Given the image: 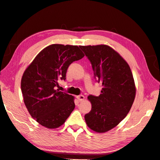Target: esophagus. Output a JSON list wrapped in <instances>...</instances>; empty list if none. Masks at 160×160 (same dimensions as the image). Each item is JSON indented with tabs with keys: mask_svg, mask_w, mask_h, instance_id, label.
I'll return each instance as SVG.
<instances>
[{
	"mask_svg": "<svg viewBox=\"0 0 160 160\" xmlns=\"http://www.w3.org/2000/svg\"><path fill=\"white\" fill-rule=\"evenodd\" d=\"M77 99L79 102H82V101H83L84 99H85V96L82 95V94H80V95L77 96Z\"/></svg>",
	"mask_w": 160,
	"mask_h": 160,
	"instance_id": "obj_1",
	"label": "esophagus"
}]
</instances>
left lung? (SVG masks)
<instances>
[{"instance_id": "obj_1", "label": "left lung", "mask_w": 160, "mask_h": 160, "mask_svg": "<svg viewBox=\"0 0 160 160\" xmlns=\"http://www.w3.org/2000/svg\"><path fill=\"white\" fill-rule=\"evenodd\" d=\"M91 62L97 81L102 83L98 97L89 95L92 109L85 115L88 126L105 132L126 117L134 102L136 89L127 62L109 46H80Z\"/></svg>"}]
</instances>
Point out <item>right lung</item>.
<instances>
[{
    "instance_id": "add662e5",
    "label": "right lung",
    "mask_w": 160,
    "mask_h": 160,
    "mask_svg": "<svg viewBox=\"0 0 160 160\" xmlns=\"http://www.w3.org/2000/svg\"><path fill=\"white\" fill-rule=\"evenodd\" d=\"M84 56L78 46L51 44L40 51L25 70L21 80L24 103L40 125L58 128L75 109L74 97L56 88L58 80H66L70 65Z\"/></svg>"
}]
</instances>
